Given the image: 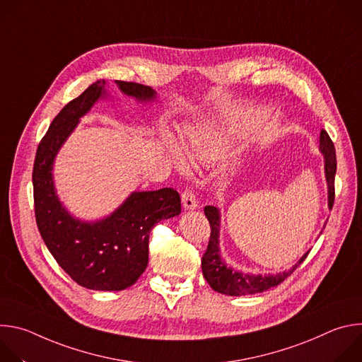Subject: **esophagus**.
I'll use <instances>...</instances> for the list:
<instances>
[{
	"mask_svg": "<svg viewBox=\"0 0 362 362\" xmlns=\"http://www.w3.org/2000/svg\"><path fill=\"white\" fill-rule=\"evenodd\" d=\"M182 204L185 211H193L197 208L196 196L192 193V190H185L182 194Z\"/></svg>",
	"mask_w": 362,
	"mask_h": 362,
	"instance_id": "1",
	"label": "esophagus"
}]
</instances>
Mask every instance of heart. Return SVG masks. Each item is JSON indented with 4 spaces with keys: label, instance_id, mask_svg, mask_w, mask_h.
Masks as SVG:
<instances>
[{
    "label": "heart",
    "instance_id": "1",
    "mask_svg": "<svg viewBox=\"0 0 362 362\" xmlns=\"http://www.w3.org/2000/svg\"><path fill=\"white\" fill-rule=\"evenodd\" d=\"M186 154H187L190 159L202 162V163H208L212 159V154L208 151V148H206V146H204V143L202 141L200 137H193L192 139V141L186 147ZM169 156H170L172 162L175 163L176 169L179 172H185L186 165H185V162L182 160V158L179 156L177 151L173 147H169Z\"/></svg>",
    "mask_w": 362,
    "mask_h": 362
}]
</instances>
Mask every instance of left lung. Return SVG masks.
Listing matches in <instances>:
<instances>
[{
	"label": "left lung",
	"mask_w": 362,
	"mask_h": 362,
	"mask_svg": "<svg viewBox=\"0 0 362 362\" xmlns=\"http://www.w3.org/2000/svg\"><path fill=\"white\" fill-rule=\"evenodd\" d=\"M320 151L324 158V173L327 180V193H328V209H332L334 204V180L337 173V156L332 140L329 139L325 130H321L320 134ZM204 215L211 223V240L202 256V272L204 279L208 281L211 288L219 293L229 296H242L265 292L274 286H278L284 282L303 261L306 255L305 252L299 261L292 265L289 269H285L278 274H243L236 268H232L226 264L221 253V209L216 206H206ZM327 222L324 223L320 235L322 233Z\"/></svg>",
	"instance_id": "left-lung-1"
}]
</instances>
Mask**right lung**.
Here are the masks:
<instances>
[{
  "label": "right lung",
  "mask_w": 362,
  "mask_h": 362,
  "mask_svg": "<svg viewBox=\"0 0 362 362\" xmlns=\"http://www.w3.org/2000/svg\"><path fill=\"white\" fill-rule=\"evenodd\" d=\"M139 105L158 93L148 86L115 80ZM110 97L107 81L97 80L56 116L42 137L34 162L33 186L40 235L57 264L78 285L93 291H122L139 279L148 264V233L163 219L180 215V196L172 187L132 192L110 215L94 221L74 216L54 183V163L62 147L101 100Z\"/></svg>",
  "instance_id": "right-lung-1"
}]
</instances>
